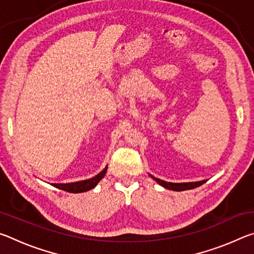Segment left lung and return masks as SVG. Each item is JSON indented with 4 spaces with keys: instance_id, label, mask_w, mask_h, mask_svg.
I'll return each mask as SVG.
<instances>
[{
    "instance_id": "obj_1",
    "label": "left lung",
    "mask_w": 254,
    "mask_h": 254,
    "mask_svg": "<svg viewBox=\"0 0 254 254\" xmlns=\"http://www.w3.org/2000/svg\"><path fill=\"white\" fill-rule=\"evenodd\" d=\"M152 177V176H151ZM156 182L161 185L162 187H165L167 189H170V190H176V191H182V190H187V189H192L196 187H199L206 183V180H201V182H196V183H180V184H175V183H168V182H163V180H160L158 178L152 177Z\"/></svg>"
}]
</instances>
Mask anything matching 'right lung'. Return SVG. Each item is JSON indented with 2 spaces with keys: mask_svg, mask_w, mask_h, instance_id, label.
Returning a JSON list of instances; mask_svg holds the SVG:
<instances>
[{
  "mask_svg": "<svg viewBox=\"0 0 254 254\" xmlns=\"http://www.w3.org/2000/svg\"><path fill=\"white\" fill-rule=\"evenodd\" d=\"M107 168H105L103 171H101L100 174L95 176L94 178L87 179V180H83V182H77V183H70V184H51L54 187L62 189V190H65L68 192H84L87 191L89 189H92L96 186V185L100 183V180L104 177L106 174Z\"/></svg>",
  "mask_w": 254,
  "mask_h": 254,
  "instance_id": "add662e5",
  "label": "right lung"
}]
</instances>
